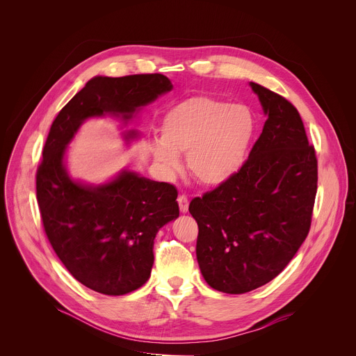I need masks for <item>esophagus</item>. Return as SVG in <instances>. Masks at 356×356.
<instances>
[{
    "label": "esophagus",
    "mask_w": 356,
    "mask_h": 356,
    "mask_svg": "<svg viewBox=\"0 0 356 356\" xmlns=\"http://www.w3.org/2000/svg\"><path fill=\"white\" fill-rule=\"evenodd\" d=\"M177 202H179V209H180L181 213H187L188 211V198H187V195H184V194L179 195Z\"/></svg>",
    "instance_id": "obj_1"
}]
</instances>
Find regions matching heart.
<instances>
[{
	"label": "heart",
	"mask_w": 356,
	"mask_h": 356,
	"mask_svg": "<svg viewBox=\"0 0 356 356\" xmlns=\"http://www.w3.org/2000/svg\"><path fill=\"white\" fill-rule=\"evenodd\" d=\"M255 129V117L246 106L191 97L163 115L161 139L149 147L166 177L179 172V156L186 155L187 169L198 181L218 186L245 165Z\"/></svg>",
	"instance_id": "heart-1"
}]
</instances>
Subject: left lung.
Masks as SVG:
<instances>
[{"label":"left lung","mask_w":356,"mask_h":356,"mask_svg":"<svg viewBox=\"0 0 356 356\" xmlns=\"http://www.w3.org/2000/svg\"><path fill=\"white\" fill-rule=\"evenodd\" d=\"M265 121L242 169L188 211L198 225L195 255L216 290L242 294L273 280L306 239L317 193V158L296 107L249 83Z\"/></svg>","instance_id":"left-lung-1"}]
</instances>
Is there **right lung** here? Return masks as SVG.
I'll return each mask as SVG.
<instances>
[{
  "instance_id": "obj_1",
  "label": "right lung",
  "mask_w": 356,
  "mask_h": 356,
  "mask_svg": "<svg viewBox=\"0 0 356 356\" xmlns=\"http://www.w3.org/2000/svg\"><path fill=\"white\" fill-rule=\"evenodd\" d=\"M172 88L158 73L95 76L50 127L36 173L43 228L72 276L94 291L122 296L147 282L155 236L179 217L177 190L128 169L101 184L74 180L66 168L67 146L86 120L111 115L127 124ZM138 136L134 129L124 135L128 142Z\"/></svg>"
}]
</instances>
